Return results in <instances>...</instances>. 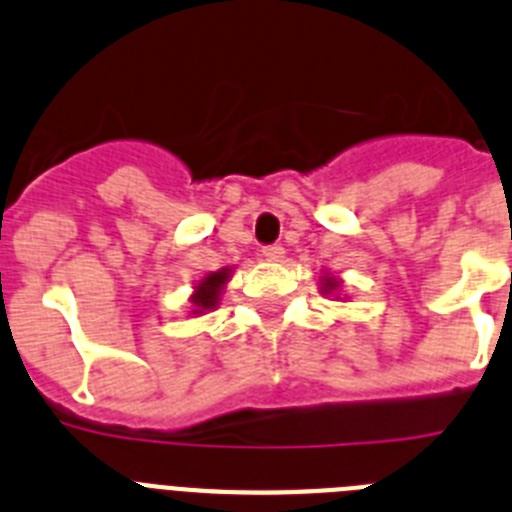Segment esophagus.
Here are the masks:
<instances>
[{
  "label": "esophagus",
  "mask_w": 512,
  "mask_h": 512,
  "mask_svg": "<svg viewBox=\"0 0 512 512\" xmlns=\"http://www.w3.org/2000/svg\"><path fill=\"white\" fill-rule=\"evenodd\" d=\"M261 256H264L266 261H271V264H277V261L284 259V248L277 246V243H274V246H264L261 248Z\"/></svg>",
  "instance_id": "obj_1"
}]
</instances>
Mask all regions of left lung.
<instances>
[{
	"instance_id": "1",
	"label": "left lung",
	"mask_w": 512,
	"mask_h": 512,
	"mask_svg": "<svg viewBox=\"0 0 512 512\" xmlns=\"http://www.w3.org/2000/svg\"><path fill=\"white\" fill-rule=\"evenodd\" d=\"M338 284H341V282H338L336 277H328V274H325V277H323V292H325V295H330L333 289H338Z\"/></svg>"
}]
</instances>
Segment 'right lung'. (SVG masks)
<instances>
[{
    "instance_id": "right-lung-1",
    "label": "right lung",
    "mask_w": 512,
    "mask_h": 512,
    "mask_svg": "<svg viewBox=\"0 0 512 512\" xmlns=\"http://www.w3.org/2000/svg\"><path fill=\"white\" fill-rule=\"evenodd\" d=\"M230 279V269L210 271L207 277H202L194 287V295L189 297V302L194 305L192 315H205L207 310H215L217 300H220V292H223L225 282Z\"/></svg>"
}]
</instances>
